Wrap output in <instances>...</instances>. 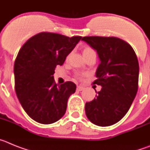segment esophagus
Returning <instances> with one entry per match:
<instances>
[{"instance_id":"1","label":"esophagus","mask_w":150,"mask_h":150,"mask_svg":"<svg viewBox=\"0 0 150 150\" xmlns=\"http://www.w3.org/2000/svg\"><path fill=\"white\" fill-rule=\"evenodd\" d=\"M84 89H85V88L83 86H78L77 88H76V90H77V91H83V90H84Z\"/></svg>"}]
</instances>
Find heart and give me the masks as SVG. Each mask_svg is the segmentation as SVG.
<instances>
[{
	"label": "heart",
	"instance_id": "1",
	"mask_svg": "<svg viewBox=\"0 0 150 150\" xmlns=\"http://www.w3.org/2000/svg\"><path fill=\"white\" fill-rule=\"evenodd\" d=\"M92 53H95V52H94V50H92V49L89 48V47H86V48L83 50V55L84 57L87 56V55Z\"/></svg>",
	"mask_w": 150,
	"mask_h": 150
}]
</instances>
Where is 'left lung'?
Wrapping results in <instances>:
<instances>
[{
	"label": "left lung",
	"mask_w": 150,
	"mask_h": 150,
	"mask_svg": "<svg viewBox=\"0 0 150 150\" xmlns=\"http://www.w3.org/2000/svg\"><path fill=\"white\" fill-rule=\"evenodd\" d=\"M82 40L98 55L94 83L102 87L93 100L86 103V115L96 125L110 126L124 117L137 95V55L128 43L114 37H84Z\"/></svg>",
	"instance_id": "1"
}]
</instances>
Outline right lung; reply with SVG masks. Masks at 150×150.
<instances>
[{"label": "right lung", "mask_w": 150, "mask_h": 150, "mask_svg": "<svg viewBox=\"0 0 150 150\" xmlns=\"http://www.w3.org/2000/svg\"><path fill=\"white\" fill-rule=\"evenodd\" d=\"M81 39L79 36L39 33L18 52L14 64L16 92L24 110L34 121L52 124L65 113L76 84L70 81L56 84L53 74Z\"/></svg>", "instance_id": "1"}]
</instances>
